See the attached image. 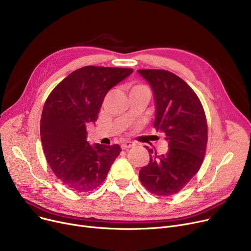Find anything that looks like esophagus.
<instances>
[{"mask_svg": "<svg viewBox=\"0 0 251 251\" xmlns=\"http://www.w3.org/2000/svg\"><path fill=\"white\" fill-rule=\"evenodd\" d=\"M135 146L134 142H131V141H124L122 144H121V148L122 150H128V149H131L133 148Z\"/></svg>", "mask_w": 251, "mask_h": 251, "instance_id": "esophagus-1", "label": "esophagus"}]
</instances>
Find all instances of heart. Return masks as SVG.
Segmentation results:
<instances>
[{
  "label": "heart",
  "instance_id": "b5f03b06",
  "mask_svg": "<svg viewBox=\"0 0 251 251\" xmlns=\"http://www.w3.org/2000/svg\"><path fill=\"white\" fill-rule=\"evenodd\" d=\"M140 88H148L146 85L143 84H135L132 87H131V90H135V89H140Z\"/></svg>",
  "mask_w": 251,
  "mask_h": 251
}]
</instances>
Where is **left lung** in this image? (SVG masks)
Returning <instances> with one entry per match:
<instances>
[{"label": "left lung", "instance_id": "8db88e82", "mask_svg": "<svg viewBox=\"0 0 251 251\" xmlns=\"http://www.w3.org/2000/svg\"><path fill=\"white\" fill-rule=\"evenodd\" d=\"M151 84L155 100L153 127L166 134L169 150L156 154L139 171L142 185L157 196L179 192L199 172L206 151L207 123L202 104L193 89L167 70L140 69Z\"/></svg>", "mask_w": 251, "mask_h": 251}]
</instances>
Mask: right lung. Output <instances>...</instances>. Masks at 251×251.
<instances>
[{"label": "right lung", "mask_w": 251, "mask_h": 251, "mask_svg": "<svg viewBox=\"0 0 251 251\" xmlns=\"http://www.w3.org/2000/svg\"><path fill=\"white\" fill-rule=\"evenodd\" d=\"M133 72L130 68L85 66L51 90L41 119L46 159L64 185L77 192L95 190L120 154L119 144L91 147L86 126L98 120L107 92Z\"/></svg>", "instance_id": "1"}]
</instances>
